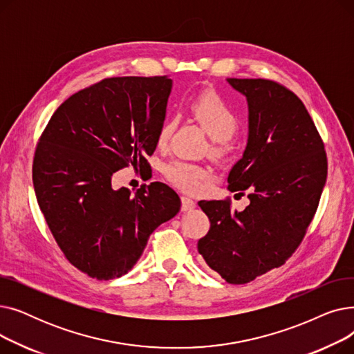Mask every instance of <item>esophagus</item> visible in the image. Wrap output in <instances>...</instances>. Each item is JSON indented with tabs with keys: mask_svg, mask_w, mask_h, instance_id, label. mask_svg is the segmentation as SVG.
<instances>
[{
	"mask_svg": "<svg viewBox=\"0 0 354 354\" xmlns=\"http://www.w3.org/2000/svg\"><path fill=\"white\" fill-rule=\"evenodd\" d=\"M180 202H182V211H192L196 207L195 202L187 196H182Z\"/></svg>",
	"mask_w": 354,
	"mask_h": 354,
	"instance_id": "34e87169",
	"label": "esophagus"
}]
</instances>
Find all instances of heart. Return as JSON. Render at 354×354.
I'll return each instance as SVG.
<instances>
[{"label":"heart","instance_id":"obj_1","mask_svg":"<svg viewBox=\"0 0 354 354\" xmlns=\"http://www.w3.org/2000/svg\"><path fill=\"white\" fill-rule=\"evenodd\" d=\"M192 113L211 139L228 140L238 126L234 109L215 93H203L192 103ZM175 129V120H166L158 132V145H165ZM165 175L185 192H196L202 182L208 178V171L198 165L174 160L165 166Z\"/></svg>","mask_w":354,"mask_h":354}]
</instances>
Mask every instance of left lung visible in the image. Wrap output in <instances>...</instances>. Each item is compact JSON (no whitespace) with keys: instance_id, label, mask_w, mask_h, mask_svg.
<instances>
[{"instance_id":"1","label":"left lung","mask_w":354,"mask_h":354,"mask_svg":"<svg viewBox=\"0 0 354 354\" xmlns=\"http://www.w3.org/2000/svg\"><path fill=\"white\" fill-rule=\"evenodd\" d=\"M247 99L245 151L228 175L231 192L250 191V205L199 201L211 221L198 241L207 266L230 284H245L283 266L301 243L327 178L324 145L303 102L264 79H227Z\"/></svg>"}]
</instances>
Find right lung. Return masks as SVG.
<instances>
[{"mask_svg":"<svg viewBox=\"0 0 354 354\" xmlns=\"http://www.w3.org/2000/svg\"><path fill=\"white\" fill-rule=\"evenodd\" d=\"M171 91L167 76L104 79L54 111L35 149L37 202L66 258L91 278L129 272L151 234L180 209L162 182L135 194L111 188L122 167L147 165Z\"/></svg>","mask_w":354,"mask_h":354,"instance_id":"1","label":"right lung"}]
</instances>
